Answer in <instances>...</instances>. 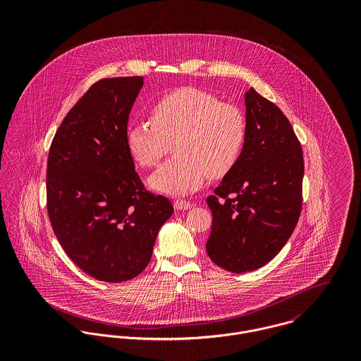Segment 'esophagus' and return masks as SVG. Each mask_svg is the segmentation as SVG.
Masks as SVG:
<instances>
[{
	"label": "esophagus",
	"instance_id": "1",
	"mask_svg": "<svg viewBox=\"0 0 361 361\" xmlns=\"http://www.w3.org/2000/svg\"><path fill=\"white\" fill-rule=\"evenodd\" d=\"M173 207H175V209H190L192 208V203H189V202H186V200H180V199H178V200H175L173 202Z\"/></svg>",
	"mask_w": 361,
	"mask_h": 361
}]
</instances>
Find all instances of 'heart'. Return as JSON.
<instances>
[{"label": "heart", "instance_id": "obj_1", "mask_svg": "<svg viewBox=\"0 0 361 361\" xmlns=\"http://www.w3.org/2000/svg\"><path fill=\"white\" fill-rule=\"evenodd\" d=\"M152 125L132 122L125 140L132 158L152 168L173 143L175 158L162 164L149 178L159 193L182 196L199 190L208 173L224 176L238 162L247 128L242 111L232 104L195 87L173 90L150 108Z\"/></svg>", "mask_w": 361, "mask_h": 361}]
</instances>
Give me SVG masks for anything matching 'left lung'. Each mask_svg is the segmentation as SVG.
<instances>
[{
	"instance_id": "obj_1",
	"label": "left lung",
	"mask_w": 361,
	"mask_h": 361,
	"mask_svg": "<svg viewBox=\"0 0 361 361\" xmlns=\"http://www.w3.org/2000/svg\"><path fill=\"white\" fill-rule=\"evenodd\" d=\"M245 106L242 154L207 199V255L235 274L261 268L286 245L300 216L305 175L300 143L283 112L253 87Z\"/></svg>"
}]
</instances>
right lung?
<instances>
[{"label":"right lung","mask_w":361,"mask_h":361,"mask_svg":"<svg viewBox=\"0 0 361 361\" xmlns=\"http://www.w3.org/2000/svg\"><path fill=\"white\" fill-rule=\"evenodd\" d=\"M143 83L140 76L94 83L62 121L49 154L52 229L82 271L111 283L147 267L173 212L166 197L145 189L125 140Z\"/></svg>","instance_id":"add662e5"}]
</instances>
